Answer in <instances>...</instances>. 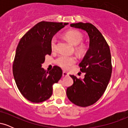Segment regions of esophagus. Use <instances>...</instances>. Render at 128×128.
<instances>
[{"label": "esophagus", "mask_w": 128, "mask_h": 128, "mask_svg": "<svg viewBox=\"0 0 128 128\" xmlns=\"http://www.w3.org/2000/svg\"><path fill=\"white\" fill-rule=\"evenodd\" d=\"M68 75V74L67 72H62V76L64 77V76H67Z\"/></svg>", "instance_id": "obj_1"}]
</instances>
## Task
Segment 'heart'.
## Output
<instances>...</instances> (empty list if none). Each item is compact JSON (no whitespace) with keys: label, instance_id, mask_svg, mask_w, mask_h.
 <instances>
[{"label":"heart","instance_id":"b5f03b06","mask_svg":"<svg viewBox=\"0 0 128 128\" xmlns=\"http://www.w3.org/2000/svg\"><path fill=\"white\" fill-rule=\"evenodd\" d=\"M64 36L68 42L73 45H76L75 50L79 54H84L86 50V46L82 43H80L82 41L83 36L79 31L70 30L64 34ZM50 48L52 51L56 50L57 48V40L54 36L50 41ZM75 58L66 55H61L56 60V63L63 69H67L70 66L75 62Z\"/></svg>","mask_w":128,"mask_h":128}]
</instances>
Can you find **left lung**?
Wrapping results in <instances>:
<instances>
[{
    "label": "left lung",
    "instance_id": "obj_1",
    "mask_svg": "<svg viewBox=\"0 0 128 128\" xmlns=\"http://www.w3.org/2000/svg\"><path fill=\"white\" fill-rule=\"evenodd\" d=\"M71 27L81 29L90 38L89 49L79 64L80 70L85 73L83 79L70 75L73 80L67 89V96L73 104L82 107L96 103L105 92L112 73L110 47L102 34L93 24L79 22Z\"/></svg>",
    "mask_w": 128,
    "mask_h": 128
}]
</instances>
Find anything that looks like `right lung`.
Returning <instances> with one entry per match:
<instances>
[{
  "label": "right lung",
  "instance_id": "obj_1",
  "mask_svg": "<svg viewBox=\"0 0 128 128\" xmlns=\"http://www.w3.org/2000/svg\"><path fill=\"white\" fill-rule=\"evenodd\" d=\"M67 24L68 23L39 22L19 42L13 62V75L19 91L30 102L40 103L49 99L53 85L62 76V71L58 66H54L48 72L42 64L45 56L52 52L53 36Z\"/></svg>",
  "mask_w": 128,
  "mask_h": 128
}]
</instances>
